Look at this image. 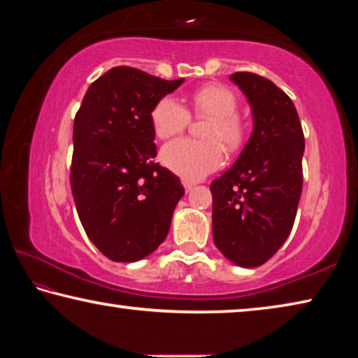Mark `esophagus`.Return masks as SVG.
I'll list each match as a JSON object with an SVG mask.
<instances>
[{
  "label": "esophagus",
  "instance_id": "esophagus-1",
  "mask_svg": "<svg viewBox=\"0 0 358 358\" xmlns=\"http://www.w3.org/2000/svg\"><path fill=\"white\" fill-rule=\"evenodd\" d=\"M181 183H183L186 192H189L192 188H194V183H192V181H189V180H183Z\"/></svg>",
  "mask_w": 358,
  "mask_h": 358
}]
</instances>
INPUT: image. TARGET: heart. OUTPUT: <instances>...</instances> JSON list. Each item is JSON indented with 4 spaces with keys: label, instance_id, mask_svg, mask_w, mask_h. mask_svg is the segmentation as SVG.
Masks as SVG:
<instances>
[{
    "label": "heart",
    "instance_id": "obj_1",
    "mask_svg": "<svg viewBox=\"0 0 358 358\" xmlns=\"http://www.w3.org/2000/svg\"><path fill=\"white\" fill-rule=\"evenodd\" d=\"M191 106L197 116L207 117L206 140L178 138L162 148L164 166L186 180H201L223 162V148L234 151L245 138V122L237 115L239 101L231 89L210 84L191 95ZM191 121L186 108L173 97H164L151 111V122L159 138L167 140L183 132Z\"/></svg>",
    "mask_w": 358,
    "mask_h": 358
}]
</instances>
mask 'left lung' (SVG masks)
<instances>
[{
  "mask_svg": "<svg viewBox=\"0 0 358 358\" xmlns=\"http://www.w3.org/2000/svg\"><path fill=\"white\" fill-rule=\"evenodd\" d=\"M253 113V132L210 185L213 242L242 268L264 264L290 236L303 191L304 134L290 97L259 75H231Z\"/></svg>",
  "mask_w": 358,
  "mask_h": 358,
  "instance_id": "1",
  "label": "left lung"
}]
</instances>
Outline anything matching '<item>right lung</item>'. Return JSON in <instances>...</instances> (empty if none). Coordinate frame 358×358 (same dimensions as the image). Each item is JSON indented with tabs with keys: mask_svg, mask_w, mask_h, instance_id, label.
Returning <instances> with one entry per match:
<instances>
[{
	"mask_svg": "<svg viewBox=\"0 0 358 358\" xmlns=\"http://www.w3.org/2000/svg\"><path fill=\"white\" fill-rule=\"evenodd\" d=\"M181 83L115 66L90 84L75 116L73 199L90 242L111 261L155 252L185 194L177 175L155 162L151 122L155 105Z\"/></svg>",
	"mask_w": 358,
	"mask_h": 358,
	"instance_id": "add662e5",
	"label": "right lung"
}]
</instances>
